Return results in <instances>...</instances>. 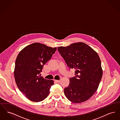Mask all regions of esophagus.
Instances as JSON below:
<instances>
[{"mask_svg": "<svg viewBox=\"0 0 120 120\" xmlns=\"http://www.w3.org/2000/svg\"><path fill=\"white\" fill-rule=\"evenodd\" d=\"M54 80L55 82H57V83H58V82H60V80Z\"/></svg>", "mask_w": 120, "mask_h": 120, "instance_id": "34e87169", "label": "esophagus"}]
</instances>
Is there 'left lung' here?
<instances>
[{
  "instance_id": "obj_1",
  "label": "left lung",
  "mask_w": 120,
  "mask_h": 120,
  "mask_svg": "<svg viewBox=\"0 0 120 120\" xmlns=\"http://www.w3.org/2000/svg\"><path fill=\"white\" fill-rule=\"evenodd\" d=\"M57 49L69 67L75 70V76L70 79L69 86L64 89L66 97L72 103L85 102L94 94L102 79L100 57L91 47L83 42Z\"/></svg>"
}]
</instances>
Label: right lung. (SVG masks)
<instances>
[{"label": "right lung", "instance_id": "1", "mask_svg": "<svg viewBox=\"0 0 120 120\" xmlns=\"http://www.w3.org/2000/svg\"><path fill=\"white\" fill-rule=\"evenodd\" d=\"M56 50L57 47L34 43L25 47L18 53L14 78L20 91L30 100L39 102L49 94L53 80L44 79L40 73Z\"/></svg>", "mask_w": 120, "mask_h": 120}]
</instances>
